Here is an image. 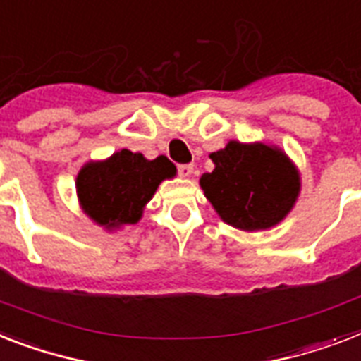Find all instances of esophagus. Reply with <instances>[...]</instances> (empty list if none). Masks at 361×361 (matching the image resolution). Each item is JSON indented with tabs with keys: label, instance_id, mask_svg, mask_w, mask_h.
Instances as JSON below:
<instances>
[{
	"label": "esophagus",
	"instance_id": "1",
	"mask_svg": "<svg viewBox=\"0 0 361 361\" xmlns=\"http://www.w3.org/2000/svg\"><path fill=\"white\" fill-rule=\"evenodd\" d=\"M178 172L183 178H190V176L195 174V165H190V163H187V165H178Z\"/></svg>",
	"mask_w": 361,
	"mask_h": 361
}]
</instances>
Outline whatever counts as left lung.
Instances as JSON below:
<instances>
[{
    "label": "left lung",
    "instance_id": "left-lung-1",
    "mask_svg": "<svg viewBox=\"0 0 361 361\" xmlns=\"http://www.w3.org/2000/svg\"><path fill=\"white\" fill-rule=\"evenodd\" d=\"M213 172L200 178L207 200L222 221L239 230L276 226L300 192L297 166L276 146L230 140L209 155Z\"/></svg>",
    "mask_w": 361,
    "mask_h": 361
}]
</instances>
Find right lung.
<instances>
[{
	"mask_svg": "<svg viewBox=\"0 0 361 361\" xmlns=\"http://www.w3.org/2000/svg\"><path fill=\"white\" fill-rule=\"evenodd\" d=\"M176 166L165 155L146 159L120 150L105 161H90L75 180L79 204L99 226L114 230L140 221L142 209L163 180L174 178Z\"/></svg>",
	"mask_w": 361,
	"mask_h": 361,
	"instance_id": "add662e5",
	"label": "right lung"
}]
</instances>
